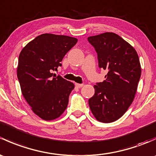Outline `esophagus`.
<instances>
[{
	"mask_svg": "<svg viewBox=\"0 0 156 156\" xmlns=\"http://www.w3.org/2000/svg\"><path fill=\"white\" fill-rule=\"evenodd\" d=\"M75 87H78V88H81V87H82L83 86V83H75Z\"/></svg>",
	"mask_w": 156,
	"mask_h": 156,
	"instance_id": "obj_1",
	"label": "esophagus"
}]
</instances>
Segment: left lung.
Here are the masks:
<instances>
[{
	"instance_id": "1",
	"label": "left lung",
	"mask_w": 156,
	"mask_h": 156,
	"mask_svg": "<svg viewBox=\"0 0 156 156\" xmlns=\"http://www.w3.org/2000/svg\"><path fill=\"white\" fill-rule=\"evenodd\" d=\"M87 39L97 53L99 68L108 71L105 80L94 85V96L88 100L90 108L99 122H114L134 99L141 75L138 55L129 42L114 33Z\"/></svg>"
}]
</instances>
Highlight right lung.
Listing matches in <instances>:
<instances>
[{"label": "right lung", "instance_id": "1", "mask_svg": "<svg viewBox=\"0 0 156 156\" xmlns=\"http://www.w3.org/2000/svg\"><path fill=\"white\" fill-rule=\"evenodd\" d=\"M77 42L68 36L41 34L19 55L17 76L22 95L34 114L44 120L57 119L66 109L75 85L52 72L61 66L60 62Z\"/></svg>", "mask_w": 156, "mask_h": 156}]
</instances>
